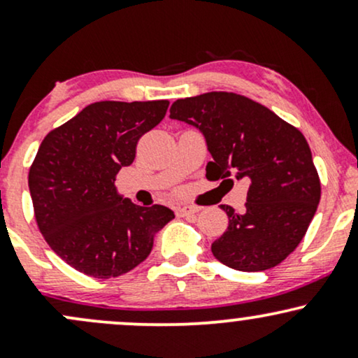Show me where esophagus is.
Here are the masks:
<instances>
[{
    "instance_id": "34e87169",
    "label": "esophagus",
    "mask_w": 358,
    "mask_h": 358,
    "mask_svg": "<svg viewBox=\"0 0 358 358\" xmlns=\"http://www.w3.org/2000/svg\"><path fill=\"white\" fill-rule=\"evenodd\" d=\"M200 208L199 207H193V205H182V207L176 208V215L180 217H190L193 213L199 212Z\"/></svg>"
}]
</instances>
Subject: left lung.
<instances>
[{
	"instance_id": "left-lung-1",
	"label": "left lung",
	"mask_w": 358,
	"mask_h": 358,
	"mask_svg": "<svg viewBox=\"0 0 358 358\" xmlns=\"http://www.w3.org/2000/svg\"><path fill=\"white\" fill-rule=\"evenodd\" d=\"M170 117L203 133L213 158L207 165L210 182L249 180L244 212L220 205L229 227L212 244L213 256L245 273L285 261L305 237L322 196L318 171L301 131L236 92L178 99Z\"/></svg>"
}]
</instances>
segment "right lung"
I'll list each match as a JSON object with an SVG mask.
<instances>
[{"mask_svg": "<svg viewBox=\"0 0 358 358\" xmlns=\"http://www.w3.org/2000/svg\"><path fill=\"white\" fill-rule=\"evenodd\" d=\"M168 101H101L52 129L28 173L35 222L57 256L82 274L109 279L150 256L153 236L173 219L163 205L117 196L116 176L139 138L165 117Z\"/></svg>", "mask_w": 358, "mask_h": 358, "instance_id": "1", "label": "right lung"}]
</instances>
